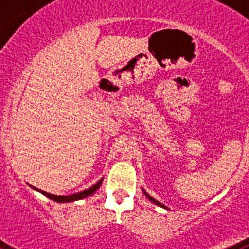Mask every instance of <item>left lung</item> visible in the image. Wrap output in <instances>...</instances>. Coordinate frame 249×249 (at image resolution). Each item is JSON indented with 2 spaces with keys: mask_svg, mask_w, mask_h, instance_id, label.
<instances>
[{
  "mask_svg": "<svg viewBox=\"0 0 249 249\" xmlns=\"http://www.w3.org/2000/svg\"><path fill=\"white\" fill-rule=\"evenodd\" d=\"M144 193H146V192H144ZM146 196H147V197H148V199H149V201H152V202H153V203H155V204H157V206H160V207H164L163 204H162V203H160V202H158V201H156L155 198H152L151 196H149V195H147V193H146ZM164 208H166V207H164Z\"/></svg>",
  "mask_w": 249,
  "mask_h": 249,
  "instance_id": "left-lung-1",
  "label": "left lung"
}]
</instances>
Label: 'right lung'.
I'll list each match as a JSON object with an SVG mask.
<instances>
[{
	"label": "right lung",
	"mask_w": 249,
	"mask_h": 249,
	"mask_svg": "<svg viewBox=\"0 0 249 249\" xmlns=\"http://www.w3.org/2000/svg\"><path fill=\"white\" fill-rule=\"evenodd\" d=\"M102 181H103V179H100V181H98L97 183L94 184V186L89 187V188H87V190L82 191V192L73 193V195H70V196H56V195H51V193L45 192V191L37 190L36 187H34V188H35V190L39 191V192L42 193V195H45L46 197H48V198L52 199V201L59 202V203H65V202L77 201V199H82V198H86V197H89V196H91L92 193L96 192V191H97L98 188H100V186H101V184H102Z\"/></svg>",
	"instance_id": "obj_1"
}]
</instances>
